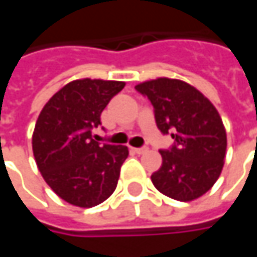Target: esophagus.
I'll list each match as a JSON object with an SVG mask.
<instances>
[{"mask_svg":"<svg viewBox=\"0 0 257 257\" xmlns=\"http://www.w3.org/2000/svg\"><path fill=\"white\" fill-rule=\"evenodd\" d=\"M133 152L136 154H144L149 152V149L147 147H139V149H133Z\"/></svg>","mask_w":257,"mask_h":257,"instance_id":"obj_1","label":"esophagus"}]
</instances>
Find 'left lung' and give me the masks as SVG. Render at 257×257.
Wrapping results in <instances>:
<instances>
[{
  "label": "left lung",
  "instance_id": "8db88e82",
  "mask_svg": "<svg viewBox=\"0 0 257 257\" xmlns=\"http://www.w3.org/2000/svg\"><path fill=\"white\" fill-rule=\"evenodd\" d=\"M154 107L159 130L174 139L160 150L163 163L154 187L179 202H192L213 187L224 164L227 137L216 107L193 85L160 77L136 85Z\"/></svg>",
  "mask_w": 257,
  "mask_h": 257
}]
</instances>
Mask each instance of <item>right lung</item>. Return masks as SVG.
<instances>
[{
    "label": "right lung",
    "mask_w": 257,
    "mask_h": 257,
    "mask_svg": "<svg viewBox=\"0 0 257 257\" xmlns=\"http://www.w3.org/2000/svg\"><path fill=\"white\" fill-rule=\"evenodd\" d=\"M123 81L74 80L48 100L33 133V153L47 184L67 203L94 207L117 187L127 146L97 143L93 128Z\"/></svg>",
    "instance_id": "obj_1"
}]
</instances>
